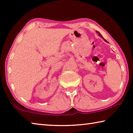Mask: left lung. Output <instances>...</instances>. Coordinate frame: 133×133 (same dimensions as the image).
<instances>
[{
  "instance_id": "1",
  "label": "left lung",
  "mask_w": 133,
  "mask_h": 133,
  "mask_svg": "<svg viewBox=\"0 0 133 133\" xmlns=\"http://www.w3.org/2000/svg\"><path fill=\"white\" fill-rule=\"evenodd\" d=\"M96 33H97V34H98V35L99 36H100V37H102V39H103V40H104L105 42H107V41H106V40H105V39H104V38H103V37L102 36V35L100 34V32H99V31H96Z\"/></svg>"
}]
</instances>
